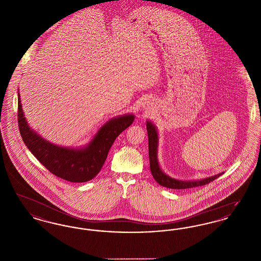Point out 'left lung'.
<instances>
[{
	"mask_svg": "<svg viewBox=\"0 0 261 261\" xmlns=\"http://www.w3.org/2000/svg\"><path fill=\"white\" fill-rule=\"evenodd\" d=\"M147 131H148V138H149V167L150 171L152 174V177L154 180L162 186L169 189H189V188H194V187L203 186L218 178L221 176L223 172L221 173L213 175L211 177H206L203 179L199 180H179L170 177L169 175L164 173L162 171L160 163H159V159H158V150H159V133L158 129L154 126V124L148 120L147 121Z\"/></svg>",
	"mask_w": 261,
	"mask_h": 261,
	"instance_id": "obj_1",
	"label": "left lung"
}]
</instances>
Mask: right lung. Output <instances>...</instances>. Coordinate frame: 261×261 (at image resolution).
Here are the masks:
<instances>
[{
  "label": "right lung",
  "instance_id": "1",
  "mask_svg": "<svg viewBox=\"0 0 261 261\" xmlns=\"http://www.w3.org/2000/svg\"><path fill=\"white\" fill-rule=\"evenodd\" d=\"M17 116L25 146L50 173L73 183L87 182L99 173L116 137L135 119L132 113L113 117L99 128L87 145L81 148H67L47 141L29 126L19 93Z\"/></svg>",
  "mask_w": 261,
  "mask_h": 261
}]
</instances>
